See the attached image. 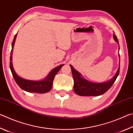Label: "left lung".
I'll return each mask as SVG.
<instances>
[{"instance_id":"left-lung-1","label":"left lung","mask_w":133,"mask_h":133,"mask_svg":"<svg viewBox=\"0 0 133 133\" xmlns=\"http://www.w3.org/2000/svg\"><path fill=\"white\" fill-rule=\"evenodd\" d=\"M113 38L118 44L117 37L114 34H113ZM119 49L120 47L118 48V50ZM119 58H120V55H119ZM70 66L71 67L74 80V91L76 94L81 96H97L105 93L113 84L120 72V67H119L116 75L111 80L103 83H94L83 77L82 75L77 70L75 69L72 65H70ZM119 66H120V63H119Z\"/></svg>"}]
</instances>
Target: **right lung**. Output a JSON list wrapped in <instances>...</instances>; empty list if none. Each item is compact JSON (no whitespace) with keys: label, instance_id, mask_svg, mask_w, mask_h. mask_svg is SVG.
<instances>
[{"label":"right lung","instance_id":"1","mask_svg":"<svg viewBox=\"0 0 133 133\" xmlns=\"http://www.w3.org/2000/svg\"><path fill=\"white\" fill-rule=\"evenodd\" d=\"M16 36L17 34H16L12 44V50H11L10 57V69L11 71H12V75L16 83H17V85L22 90L30 92V93H36L41 94L48 93L52 88L53 82L55 75L58 73L60 69L62 68V67L64 66V64H60L59 66L51 70L50 73H49V75L43 80H30L20 77L16 73L14 68H13V63L12 62L13 48H14V44Z\"/></svg>","mask_w":133,"mask_h":133}]
</instances>
